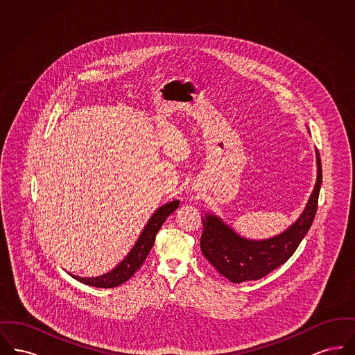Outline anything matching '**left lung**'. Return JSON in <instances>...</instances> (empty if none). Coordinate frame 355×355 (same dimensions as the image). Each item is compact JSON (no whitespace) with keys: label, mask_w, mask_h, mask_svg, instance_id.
Wrapping results in <instances>:
<instances>
[{"label":"left lung","mask_w":355,"mask_h":355,"mask_svg":"<svg viewBox=\"0 0 355 355\" xmlns=\"http://www.w3.org/2000/svg\"><path fill=\"white\" fill-rule=\"evenodd\" d=\"M317 165V184L302 216L278 236L266 241H249L236 236L220 218L206 216V220H203L201 250L223 277L234 284L259 279L279 268L294 254L309 232L318 207L322 184L321 157L318 152Z\"/></svg>","instance_id":"1"}]
</instances>
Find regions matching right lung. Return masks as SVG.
Returning a JSON list of instances; mask_svg holds the SVG:
<instances>
[{"instance_id": "obj_1", "label": "right lung", "mask_w": 355, "mask_h": 355, "mask_svg": "<svg viewBox=\"0 0 355 355\" xmlns=\"http://www.w3.org/2000/svg\"><path fill=\"white\" fill-rule=\"evenodd\" d=\"M178 205H180V201L166 203V205L161 206L153 214L152 218L145 226L142 234L138 238L132 252L128 254V257L119 263L116 269L103 274L101 277H96V278H81V277H76L71 274L70 275L73 278H76L77 281L83 282L85 285H89V286L110 288V287L122 285L129 278H132L135 271L138 270L141 268V265L145 262L148 254L152 250L158 230L161 229V226L164 225V222L166 220L170 214L178 207Z\"/></svg>"}]
</instances>
